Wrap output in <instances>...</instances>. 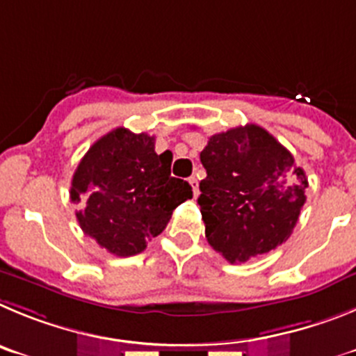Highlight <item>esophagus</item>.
<instances>
[{
    "instance_id": "obj_1",
    "label": "esophagus",
    "mask_w": 356,
    "mask_h": 356,
    "mask_svg": "<svg viewBox=\"0 0 356 356\" xmlns=\"http://www.w3.org/2000/svg\"><path fill=\"white\" fill-rule=\"evenodd\" d=\"M188 182H190L191 190H193V197H198V181L195 177H190L188 179Z\"/></svg>"
}]
</instances>
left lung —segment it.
Instances as JSON below:
<instances>
[{
	"label": "left lung",
	"mask_w": 356,
	"mask_h": 356,
	"mask_svg": "<svg viewBox=\"0 0 356 356\" xmlns=\"http://www.w3.org/2000/svg\"><path fill=\"white\" fill-rule=\"evenodd\" d=\"M200 161L202 220L206 238L229 262H245L280 246L305 204L303 168L261 126L246 124L213 134Z\"/></svg>",
	"instance_id": "left-lung-1"
}]
</instances>
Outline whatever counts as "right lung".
Masks as SVG:
<instances>
[{
    "instance_id": "right-lung-1",
    "label": "right lung",
    "mask_w": 356,
    "mask_h": 356,
    "mask_svg": "<svg viewBox=\"0 0 356 356\" xmlns=\"http://www.w3.org/2000/svg\"><path fill=\"white\" fill-rule=\"evenodd\" d=\"M172 152L156 154L154 136L117 127L79 161L70 200L86 236L117 257L136 255L159 236L172 213L193 197L191 186L170 175Z\"/></svg>"
}]
</instances>
